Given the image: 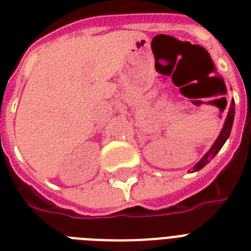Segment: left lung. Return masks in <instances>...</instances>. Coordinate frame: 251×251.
<instances>
[{
    "mask_svg": "<svg viewBox=\"0 0 251 251\" xmlns=\"http://www.w3.org/2000/svg\"><path fill=\"white\" fill-rule=\"evenodd\" d=\"M233 120H234V100L230 101V105H229V110H228V114H226V122H224V126H223L222 131L219 134V137L216 138V141L212 146H211V149L204 153V156L201 159V160L197 163V164L193 167V171H189V172H197V171H201L204 165H207L210 163L215 156H216V153L222 150V147L224 146V143L226 142V139L229 138V134H230V130H232V126H233Z\"/></svg>",
    "mask_w": 251,
    "mask_h": 251,
    "instance_id": "1",
    "label": "left lung"
}]
</instances>
